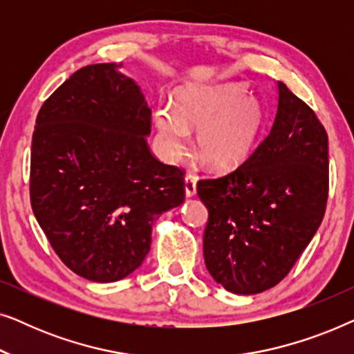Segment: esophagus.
Here are the masks:
<instances>
[{
    "instance_id": "esophagus-1",
    "label": "esophagus",
    "mask_w": 354,
    "mask_h": 354,
    "mask_svg": "<svg viewBox=\"0 0 354 354\" xmlns=\"http://www.w3.org/2000/svg\"><path fill=\"white\" fill-rule=\"evenodd\" d=\"M185 195L188 198L196 195V177L192 174L185 176Z\"/></svg>"
}]
</instances>
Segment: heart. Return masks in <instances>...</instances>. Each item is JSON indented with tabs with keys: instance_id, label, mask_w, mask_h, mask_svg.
Returning <instances> with one entry per match:
<instances>
[{
	"instance_id": "b5f03b06",
	"label": "heart",
	"mask_w": 354,
	"mask_h": 354,
	"mask_svg": "<svg viewBox=\"0 0 354 354\" xmlns=\"http://www.w3.org/2000/svg\"><path fill=\"white\" fill-rule=\"evenodd\" d=\"M261 106L235 82L190 85L178 90L176 103L161 104L154 114L161 151L177 161L187 151L190 130H196V151L207 166L224 169L250 153L259 133Z\"/></svg>"
}]
</instances>
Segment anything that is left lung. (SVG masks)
I'll return each instance as SVG.
<instances>
[{
    "label": "left lung",
    "mask_w": 354,
    "mask_h": 354,
    "mask_svg": "<svg viewBox=\"0 0 354 354\" xmlns=\"http://www.w3.org/2000/svg\"><path fill=\"white\" fill-rule=\"evenodd\" d=\"M277 85L269 133L235 171L196 185L209 212L206 268L236 295L266 292L287 277L326 214L327 132L304 101Z\"/></svg>",
    "instance_id": "left-lung-1"
}]
</instances>
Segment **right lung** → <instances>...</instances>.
<instances>
[{"label":"right lung","instance_id":"right-lung-1","mask_svg":"<svg viewBox=\"0 0 354 354\" xmlns=\"http://www.w3.org/2000/svg\"><path fill=\"white\" fill-rule=\"evenodd\" d=\"M120 66L74 72L43 103L32 137L33 214L62 263L93 282L133 272L153 222L185 200V172L149 151L151 109Z\"/></svg>","mask_w":354,"mask_h":354}]
</instances>
